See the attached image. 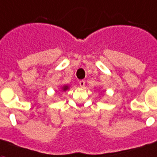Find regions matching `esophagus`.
I'll return each instance as SVG.
<instances>
[{
    "mask_svg": "<svg viewBox=\"0 0 157 157\" xmlns=\"http://www.w3.org/2000/svg\"><path fill=\"white\" fill-rule=\"evenodd\" d=\"M78 83H79V86L81 87V88H83L84 85H85V81H84V80H80Z\"/></svg>",
    "mask_w": 157,
    "mask_h": 157,
    "instance_id": "34e87169",
    "label": "esophagus"
}]
</instances>
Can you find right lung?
<instances>
[{"instance_id":"1","label":"right lung","mask_w":157,"mask_h":157,"mask_svg":"<svg viewBox=\"0 0 157 157\" xmlns=\"http://www.w3.org/2000/svg\"><path fill=\"white\" fill-rule=\"evenodd\" d=\"M67 89H68V86H63V88H62V90H63V91H65V90H67Z\"/></svg>"}]
</instances>
